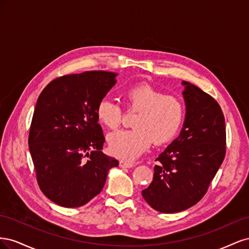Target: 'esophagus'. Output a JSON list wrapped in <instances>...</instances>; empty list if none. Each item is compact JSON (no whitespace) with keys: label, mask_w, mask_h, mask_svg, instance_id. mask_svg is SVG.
Returning <instances> with one entry per match:
<instances>
[{"label":"esophagus","mask_w":249,"mask_h":249,"mask_svg":"<svg viewBox=\"0 0 249 249\" xmlns=\"http://www.w3.org/2000/svg\"><path fill=\"white\" fill-rule=\"evenodd\" d=\"M119 166L123 167V168H131L134 166V164L131 162H127L124 160H120L119 161Z\"/></svg>","instance_id":"34e87169"}]
</instances>
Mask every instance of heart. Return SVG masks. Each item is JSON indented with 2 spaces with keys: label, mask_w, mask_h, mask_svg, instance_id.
<instances>
[{
  "label": "heart",
  "mask_w": 249,
  "mask_h": 249,
  "mask_svg": "<svg viewBox=\"0 0 249 249\" xmlns=\"http://www.w3.org/2000/svg\"><path fill=\"white\" fill-rule=\"evenodd\" d=\"M127 108L139 111L133 122L134 129L120 130L108 136L110 153L125 160L139 157L150 146L166 144L175 138L185 117V106L178 96L164 94L147 84L127 88L124 93ZM101 124L114 130L122 123V108L108 97L95 109Z\"/></svg>",
  "instance_id": "heart-1"
}]
</instances>
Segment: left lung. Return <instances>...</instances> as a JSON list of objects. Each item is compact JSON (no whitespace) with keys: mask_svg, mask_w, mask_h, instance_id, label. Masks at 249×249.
Wrapping results in <instances>:
<instances>
[{"mask_svg":"<svg viewBox=\"0 0 249 249\" xmlns=\"http://www.w3.org/2000/svg\"><path fill=\"white\" fill-rule=\"evenodd\" d=\"M182 84L186 104L183 129L156 159L153 182L142 190L148 205L165 214L197 203L225 156V122L219 104L191 83Z\"/></svg>","mask_w":249,"mask_h":249,"instance_id":"obj_1","label":"left lung"}]
</instances>
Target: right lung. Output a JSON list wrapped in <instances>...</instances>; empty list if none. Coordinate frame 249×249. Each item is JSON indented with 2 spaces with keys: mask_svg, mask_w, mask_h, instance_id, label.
I'll return each instance as SVG.
<instances>
[{
  "mask_svg": "<svg viewBox=\"0 0 249 249\" xmlns=\"http://www.w3.org/2000/svg\"><path fill=\"white\" fill-rule=\"evenodd\" d=\"M116 77L103 71L67 74L49 83L37 100L29 149L40 190L59 206H84L118 166L102 152L105 137L95 115Z\"/></svg>",
  "mask_w": 249,
  "mask_h": 249,
  "instance_id": "add662e5",
  "label": "right lung"
}]
</instances>
